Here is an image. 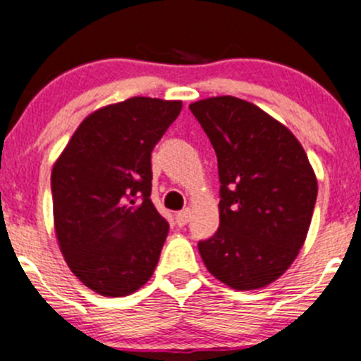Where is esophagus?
I'll return each mask as SVG.
<instances>
[{"label": "esophagus", "mask_w": 361, "mask_h": 361, "mask_svg": "<svg viewBox=\"0 0 361 361\" xmlns=\"http://www.w3.org/2000/svg\"><path fill=\"white\" fill-rule=\"evenodd\" d=\"M189 217H191V210L189 209H184L180 210V212L176 214V223L179 224V226H185L189 221Z\"/></svg>", "instance_id": "34e87169"}]
</instances>
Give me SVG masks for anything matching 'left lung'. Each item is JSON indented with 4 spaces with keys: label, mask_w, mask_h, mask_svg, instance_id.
<instances>
[{
    "label": "left lung",
    "mask_w": 361,
    "mask_h": 361,
    "mask_svg": "<svg viewBox=\"0 0 361 361\" xmlns=\"http://www.w3.org/2000/svg\"><path fill=\"white\" fill-rule=\"evenodd\" d=\"M189 110L217 156L219 228L198 242L207 270L233 290H258L283 276L302 249L317 180L286 126L235 98L200 99Z\"/></svg>",
    "instance_id": "8db88e82"
}]
</instances>
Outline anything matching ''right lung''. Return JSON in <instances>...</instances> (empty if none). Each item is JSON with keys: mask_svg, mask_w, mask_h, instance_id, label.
<instances>
[{"mask_svg": "<svg viewBox=\"0 0 361 361\" xmlns=\"http://www.w3.org/2000/svg\"><path fill=\"white\" fill-rule=\"evenodd\" d=\"M182 102L135 96L85 117L51 176L54 228L71 272L103 297L151 279L169 223L151 202V152Z\"/></svg>", "mask_w": 361, "mask_h": 361, "instance_id": "add662e5", "label": "right lung"}]
</instances>
